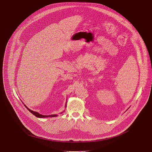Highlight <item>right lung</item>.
Here are the masks:
<instances>
[{
  "label": "right lung",
  "instance_id": "obj_1",
  "mask_svg": "<svg viewBox=\"0 0 152 152\" xmlns=\"http://www.w3.org/2000/svg\"><path fill=\"white\" fill-rule=\"evenodd\" d=\"M25 105V104H24ZM25 107L27 108V109L33 114V115H34L35 117H38V118H46V117H56L57 116V115H55V114H53V115H41V114H39L38 113H37V112H35V111H32V110H29V108L26 106V105H25Z\"/></svg>",
  "mask_w": 152,
  "mask_h": 152
}]
</instances>
